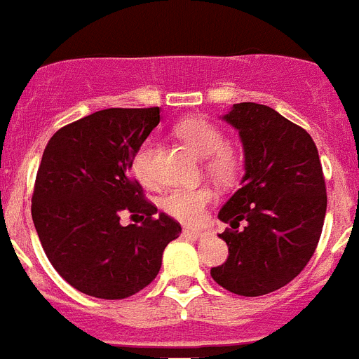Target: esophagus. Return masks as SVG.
I'll return each instance as SVG.
<instances>
[{
	"label": "esophagus",
	"mask_w": 359,
	"mask_h": 359,
	"mask_svg": "<svg viewBox=\"0 0 359 359\" xmlns=\"http://www.w3.org/2000/svg\"><path fill=\"white\" fill-rule=\"evenodd\" d=\"M182 233H184V236H188V237H194V239H201V237L206 236V231L191 230V228H184V230H182Z\"/></svg>",
	"instance_id": "esophagus-1"
}]
</instances>
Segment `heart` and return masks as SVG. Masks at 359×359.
I'll return each mask as SVG.
<instances>
[{
  "instance_id": "obj_1",
  "label": "heart",
  "mask_w": 359,
  "mask_h": 359,
  "mask_svg": "<svg viewBox=\"0 0 359 359\" xmlns=\"http://www.w3.org/2000/svg\"><path fill=\"white\" fill-rule=\"evenodd\" d=\"M177 137L184 142L189 151L198 158H206V170L217 180L228 182L237 177L241 170V156L236 147L222 144L221 129L204 118H186L175 128ZM153 142L146 140L135 151L131 158V171L138 182L151 186L155 182L153 173ZM212 201L208 188H177L161 198V208L168 215L188 224H198L204 219V210Z\"/></svg>"
}]
</instances>
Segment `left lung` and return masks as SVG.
I'll use <instances>...</instances> for the list:
<instances>
[{
	"label": "left lung",
	"instance_id": "1",
	"mask_svg": "<svg viewBox=\"0 0 359 359\" xmlns=\"http://www.w3.org/2000/svg\"><path fill=\"white\" fill-rule=\"evenodd\" d=\"M222 118L239 131L245 177L219 212L230 255L212 277L237 296H264L314 255L327 213L323 170L312 137L272 107L243 102Z\"/></svg>",
	"mask_w": 359,
	"mask_h": 359
}]
</instances>
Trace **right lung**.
Returning <instances> with one entry per match:
<instances>
[{"label":"right lung","instance_id":"right-lung-1","mask_svg":"<svg viewBox=\"0 0 359 359\" xmlns=\"http://www.w3.org/2000/svg\"><path fill=\"white\" fill-rule=\"evenodd\" d=\"M161 122V109L96 111L58 129L45 147L32 221L54 270L87 296L123 299L146 288L180 224L144 198L131 158ZM123 211L140 226L119 224Z\"/></svg>","mask_w":359,"mask_h":359}]
</instances>
